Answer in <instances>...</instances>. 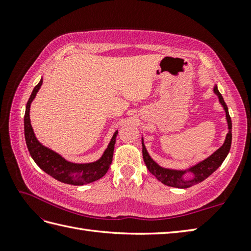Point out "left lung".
<instances>
[{
  "instance_id": "8db88e82",
  "label": "left lung",
  "mask_w": 251,
  "mask_h": 251,
  "mask_svg": "<svg viewBox=\"0 0 251 251\" xmlns=\"http://www.w3.org/2000/svg\"><path fill=\"white\" fill-rule=\"evenodd\" d=\"M214 93L218 96L219 98V102L223 106V110L226 111V119L227 123V134L226 136V140L223 142V145L218 149L217 151L211 154L210 156L207 158L202 159L201 162L197 163L193 166H191L188 169H170V168H165L159 166V165L153 161L150 154L148 153L145 143H143V138H141V143H142V156L143 161H145L147 167L153 176H155V178L161 181L162 183L166 184L168 186H174V188H179V189H186L190 188V186H193L197 183L204 181L206 178L209 177V176L216 172V170L221 166V164L225 161L226 157L227 156L228 152H230L231 149V143H232V121L230 114H228L227 106L223 100L222 95L220 94L219 90H218L217 85L214 86ZM186 173H191L192 175V178L189 179H185L184 176Z\"/></svg>"
}]
</instances>
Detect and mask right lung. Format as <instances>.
Listing matches in <instances>:
<instances>
[{
	"instance_id": "1",
	"label": "right lung",
	"mask_w": 251,
	"mask_h": 251,
	"mask_svg": "<svg viewBox=\"0 0 251 251\" xmlns=\"http://www.w3.org/2000/svg\"><path fill=\"white\" fill-rule=\"evenodd\" d=\"M42 84H43V78H41L40 83L34 87L33 92H32L25 105V138L31 157L33 158V161L42 170H44L46 174H49L52 178L60 181L62 183L72 185H84L87 183H92L94 181L102 178L109 170L110 165L112 163L114 145L119 131L116 130L114 132L108 148L105 149L102 155L96 162L78 164L67 161L60 154H58L55 151H52L50 149L42 145L36 139L33 128L31 126L30 105L32 101L34 100L37 92L40 90Z\"/></svg>"
}]
</instances>
